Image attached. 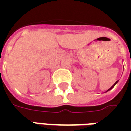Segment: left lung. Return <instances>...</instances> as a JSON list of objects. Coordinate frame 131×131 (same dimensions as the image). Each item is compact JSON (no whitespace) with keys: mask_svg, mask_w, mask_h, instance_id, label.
I'll return each mask as SVG.
<instances>
[{"mask_svg":"<svg viewBox=\"0 0 131 131\" xmlns=\"http://www.w3.org/2000/svg\"><path fill=\"white\" fill-rule=\"evenodd\" d=\"M118 81H116V82L114 83V85H113L112 86V87H111V88H109V89H108V90H107V91H106V92H107V91H110V90H111V89H112V88H114V86H115V85H116V83H118ZM106 92H105V93H106Z\"/></svg>","mask_w":131,"mask_h":131,"instance_id":"8db88e82","label":"left lung"}]
</instances>
